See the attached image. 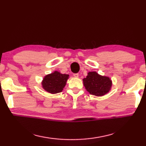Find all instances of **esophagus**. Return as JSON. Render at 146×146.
Listing matches in <instances>:
<instances>
[{"mask_svg":"<svg viewBox=\"0 0 146 146\" xmlns=\"http://www.w3.org/2000/svg\"><path fill=\"white\" fill-rule=\"evenodd\" d=\"M74 76L75 78H78L79 77V74H74Z\"/></svg>","mask_w":146,"mask_h":146,"instance_id":"1","label":"esophagus"}]
</instances>
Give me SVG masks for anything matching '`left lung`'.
Segmentation results:
<instances>
[{"label": "left lung", "mask_w": 146, "mask_h": 146, "mask_svg": "<svg viewBox=\"0 0 146 146\" xmlns=\"http://www.w3.org/2000/svg\"><path fill=\"white\" fill-rule=\"evenodd\" d=\"M84 86L89 93L96 96H103L109 92L112 86L110 78L99 75L96 72H89L83 80Z\"/></svg>", "instance_id": "left-lung-1"}]
</instances>
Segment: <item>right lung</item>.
<instances>
[{
  "instance_id": "obj_1",
  "label": "right lung",
  "mask_w": 146,
  "mask_h": 146,
  "mask_svg": "<svg viewBox=\"0 0 146 146\" xmlns=\"http://www.w3.org/2000/svg\"><path fill=\"white\" fill-rule=\"evenodd\" d=\"M68 76V74H63L60 72L54 71L43 78L42 87L45 91L52 94L60 93L65 86Z\"/></svg>"
}]
</instances>
